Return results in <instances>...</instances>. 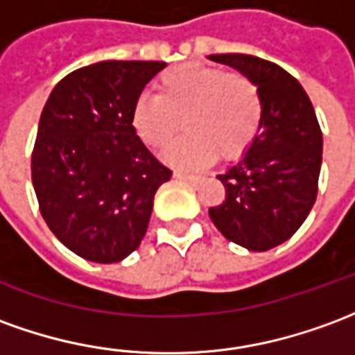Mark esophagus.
Returning a JSON list of instances; mask_svg holds the SVG:
<instances>
[{"instance_id":"1","label":"esophagus","mask_w":355,"mask_h":355,"mask_svg":"<svg viewBox=\"0 0 355 355\" xmlns=\"http://www.w3.org/2000/svg\"><path fill=\"white\" fill-rule=\"evenodd\" d=\"M173 177L178 178V180H184V182H192V184L200 182V177H198V175H190V173H184V171H175Z\"/></svg>"}]
</instances>
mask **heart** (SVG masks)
<instances>
[{
    "instance_id": "obj_1",
    "label": "heart",
    "mask_w": 355,
    "mask_h": 355,
    "mask_svg": "<svg viewBox=\"0 0 355 355\" xmlns=\"http://www.w3.org/2000/svg\"><path fill=\"white\" fill-rule=\"evenodd\" d=\"M263 103L255 83L219 67L182 65L157 80V96L142 94L130 109V125L148 148H163L182 126L186 135L163 157L184 167L205 165L215 155L234 159L254 142Z\"/></svg>"
}]
</instances>
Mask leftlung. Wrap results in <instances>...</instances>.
Instances as JSON below:
<instances>
[{
  "mask_svg": "<svg viewBox=\"0 0 355 355\" xmlns=\"http://www.w3.org/2000/svg\"><path fill=\"white\" fill-rule=\"evenodd\" d=\"M207 59L250 76L263 103L254 142L217 177L227 194L209 217L227 240L267 252L286 242L315 203L323 135L306 90L282 67L244 53Z\"/></svg>",
  "mask_w": 355,
  "mask_h": 355,
  "instance_id": "left-lung-1",
  "label": "left lung"
}]
</instances>
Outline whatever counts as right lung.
Instances as JSON below:
<instances>
[{"instance_id":"add662e5","label":"right lung","mask_w":355,"mask_h":355,"mask_svg":"<svg viewBox=\"0 0 355 355\" xmlns=\"http://www.w3.org/2000/svg\"><path fill=\"white\" fill-rule=\"evenodd\" d=\"M163 61H101L49 94L32 152V184L49 230L94 263L140 246L153 198L171 178L130 125V109Z\"/></svg>"}]
</instances>
